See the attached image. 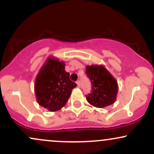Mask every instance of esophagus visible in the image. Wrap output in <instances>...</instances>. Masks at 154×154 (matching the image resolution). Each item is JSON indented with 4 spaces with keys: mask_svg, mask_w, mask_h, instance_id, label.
<instances>
[{
    "mask_svg": "<svg viewBox=\"0 0 154 154\" xmlns=\"http://www.w3.org/2000/svg\"><path fill=\"white\" fill-rule=\"evenodd\" d=\"M76 83H77V87H80V82H79V80H77V82H76Z\"/></svg>",
    "mask_w": 154,
    "mask_h": 154,
    "instance_id": "obj_1",
    "label": "esophagus"
}]
</instances>
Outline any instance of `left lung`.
<instances>
[{
  "label": "left lung",
  "instance_id": "obj_1",
  "mask_svg": "<svg viewBox=\"0 0 154 154\" xmlns=\"http://www.w3.org/2000/svg\"><path fill=\"white\" fill-rule=\"evenodd\" d=\"M85 74L92 84L91 92L86 95L90 104L103 108L115 102L118 91L116 80L103 65L87 66Z\"/></svg>",
  "mask_w": 154,
  "mask_h": 154
}]
</instances>
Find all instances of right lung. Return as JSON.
<instances>
[{
	"mask_svg": "<svg viewBox=\"0 0 154 154\" xmlns=\"http://www.w3.org/2000/svg\"><path fill=\"white\" fill-rule=\"evenodd\" d=\"M77 86L65 71V63L55 58H48L42 66L35 82L37 101L49 111L60 110L69 98Z\"/></svg>",
	"mask_w": 154,
	"mask_h": 154,
	"instance_id": "1",
	"label": "right lung"
}]
</instances>
